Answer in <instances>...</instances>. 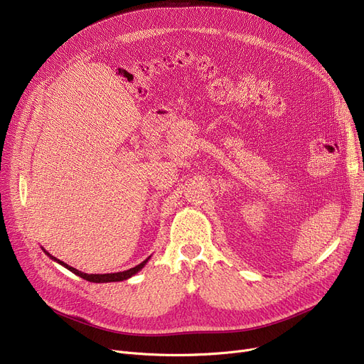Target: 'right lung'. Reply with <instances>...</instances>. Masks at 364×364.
<instances>
[{"mask_svg":"<svg viewBox=\"0 0 364 364\" xmlns=\"http://www.w3.org/2000/svg\"><path fill=\"white\" fill-rule=\"evenodd\" d=\"M43 247V246H41ZM43 251L46 252V255H48L53 261H55L57 264H60V265H63L65 269H68L69 272H72L73 274H76V276H80V277H82V279H85V280H88V282H92V283H109V282H122V280H127V279H129V277H132L134 274H137L143 267L147 264V261L150 259V257L149 258H146L141 264H139V265H136V267H132V269H129V270H125V272H118V273H107V274H87V273H82V272H78L76 269H73V267H70V265H68L66 262H63V261H60V259H57L55 257H53L50 252H47L44 247H43Z\"/></svg>","mask_w":364,"mask_h":364,"instance_id":"add662e5","label":"right lung"}]
</instances>
